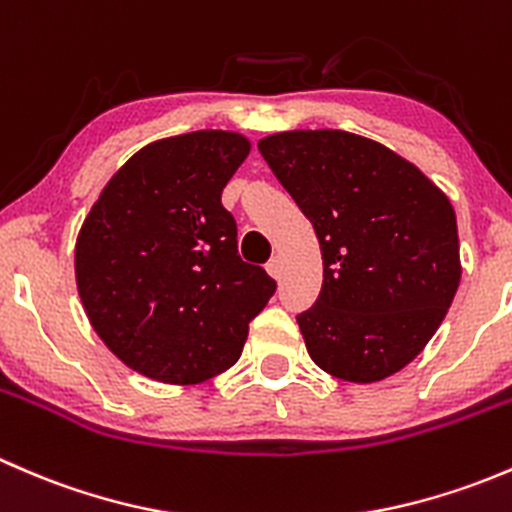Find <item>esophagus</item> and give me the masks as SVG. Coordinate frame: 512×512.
Listing matches in <instances>:
<instances>
[{
  "label": "esophagus",
  "mask_w": 512,
  "mask_h": 512,
  "mask_svg": "<svg viewBox=\"0 0 512 512\" xmlns=\"http://www.w3.org/2000/svg\"><path fill=\"white\" fill-rule=\"evenodd\" d=\"M265 270L270 272V277L280 280V277H282V260H280V257H272V260L265 265Z\"/></svg>",
  "instance_id": "1"
}]
</instances>
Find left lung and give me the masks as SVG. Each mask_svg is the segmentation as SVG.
I'll list each match as a JSON object with an SVG mask.
<instances>
[{"instance_id": "8db88e82", "label": "left lung", "mask_w": 512, "mask_h": 512, "mask_svg": "<svg viewBox=\"0 0 512 512\" xmlns=\"http://www.w3.org/2000/svg\"><path fill=\"white\" fill-rule=\"evenodd\" d=\"M257 148L322 250V292L297 317L312 361L354 384L401 371L461 285L451 200L411 160L356 133L282 131Z\"/></svg>"}]
</instances>
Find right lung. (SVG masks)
<instances>
[{"instance_id": "obj_1", "label": "right lung", "mask_w": 512, "mask_h": 512, "mask_svg": "<svg viewBox=\"0 0 512 512\" xmlns=\"http://www.w3.org/2000/svg\"><path fill=\"white\" fill-rule=\"evenodd\" d=\"M235 131L160 138L113 173L76 237V287L94 332L128 369L200 384L240 359L275 280L237 255L220 203L250 156Z\"/></svg>"}]
</instances>
